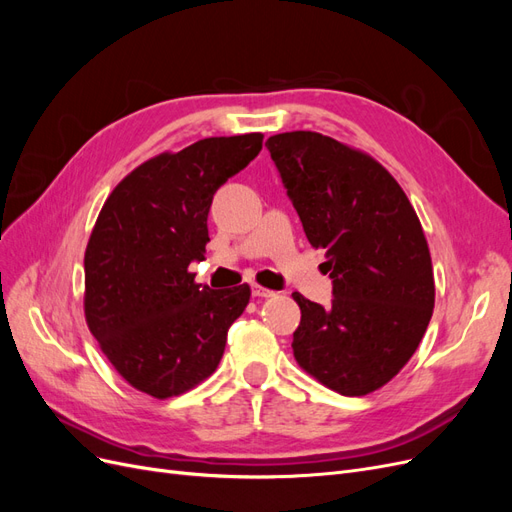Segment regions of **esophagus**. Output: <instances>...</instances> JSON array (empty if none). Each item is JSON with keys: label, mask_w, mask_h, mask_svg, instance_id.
Returning <instances> with one entry per match:
<instances>
[{"label": "esophagus", "mask_w": 512, "mask_h": 512, "mask_svg": "<svg viewBox=\"0 0 512 512\" xmlns=\"http://www.w3.org/2000/svg\"><path fill=\"white\" fill-rule=\"evenodd\" d=\"M252 297H256V299H269V297H275V292L256 284V286H252Z\"/></svg>", "instance_id": "1"}]
</instances>
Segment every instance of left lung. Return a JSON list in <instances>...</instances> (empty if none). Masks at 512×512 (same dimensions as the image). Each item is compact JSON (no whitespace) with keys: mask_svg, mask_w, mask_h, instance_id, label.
Instances as JSON below:
<instances>
[{"mask_svg":"<svg viewBox=\"0 0 512 512\" xmlns=\"http://www.w3.org/2000/svg\"><path fill=\"white\" fill-rule=\"evenodd\" d=\"M267 149L333 280L329 307L292 294L294 359L331 391L367 395L410 361L433 314L423 226L389 170L359 149L303 130L271 136Z\"/></svg>","mask_w":512,"mask_h":512,"instance_id":"1","label":"left lung"}]
</instances>
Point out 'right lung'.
<instances>
[{
	"label": "right lung",
	"mask_w": 512,
	"mask_h": 512,
	"mask_svg": "<svg viewBox=\"0 0 512 512\" xmlns=\"http://www.w3.org/2000/svg\"><path fill=\"white\" fill-rule=\"evenodd\" d=\"M260 132L203 138L143 162L106 198L85 250V320L134 389L166 399L218 367L250 286L211 290L205 260L213 194L262 149Z\"/></svg>",
	"instance_id": "add662e5"
}]
</instances>
